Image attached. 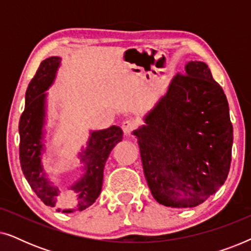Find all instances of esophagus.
<instances>
[{
    "mask_svg": "<svg viewBox=\"0 0 251 251\" xmlns=\"http://www.w3.org/2000/svg\"><path fill=\"white\" fill-rule=\"evenodd\" d=\"M136 128V123L133 121H130V120H126L122 123V130L123 132H125V135L126 136H130L131 135V132L135 130Z\"/></svg>",
    "mask_w": 251,
    "mask_h": 251,
    "instance_id": "obj_1",
    "label": "esophagus"
}]
</instances>
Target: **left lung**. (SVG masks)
<instances>
[{
    "instance_id": "1",
    "label": "left lung",
    "mask_w": 251,
    "mask_h": 251,
    "mask_svg": "<svg viewBox=\"0 0 251 251\" xmlns=\"http://www.w3.org/2000/svg\"><path fill=\"white\" fill-rule=\"evenodd\" d=\"M221 85L203 61H190L133 131L144 175L159 203L197 207L217 192L231 166L233 126Z\"/></svg>"
}]
</instances>
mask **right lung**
Returning a JSON list of instances; mask_svg holds the SVG:
<instances>
[{
	"instance_id": "1",
	"label": "right lung",
	"mask_w": 251,
	"mask_h": 251,
	"mask_svg": "<svg viewBox=\"0 0 251 251\" xmlns=\"http://www.w3.org/2000/svg\"><path fill=\"white\" fill-rule=\"evenodd\" d=\"M60 60L59 57L43 60L27 88L25 109L19 121V160L25 178L41 201L56 207L57 211L71 214L90 207L99 197L106 160L122 140L123 131L116 126L91 131L87 147L80 153L84 164L81 178L65 188L51 185L41 162L44 150L46 91L53 83Z\"/></svg>"
}]
</instances>
